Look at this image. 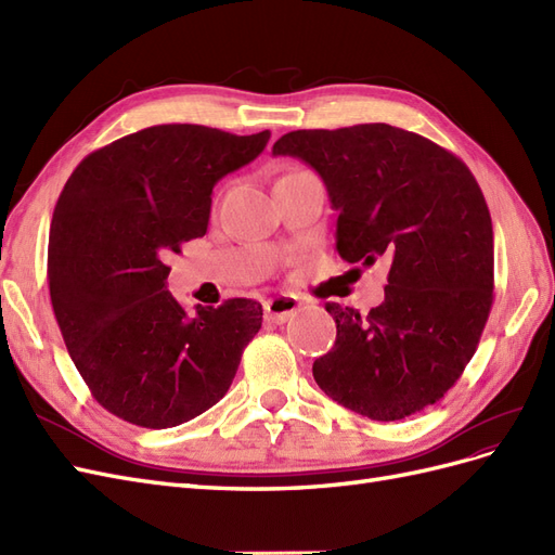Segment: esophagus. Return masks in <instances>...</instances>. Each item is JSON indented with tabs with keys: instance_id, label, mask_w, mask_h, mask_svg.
I'll use <instances>...</instances> for the list:
<instances>
[{
	"instance_id": "obj_1",
	"label": "esophagus",
	"mask_w": 555,
	"mask_h": 555,
	"mask_svg": "<svg viewBox=\"0 0 555 555\" xmlns=\"http://www.w3.org/2000/svg\"><path fill=\"white\" fill-rule=\"evenodd\" d=\"M263 310H266V322L284 324L296 317V312L300 310V304L296 296H275L271 300H266Z\"/></svg>"
}]
</instances>
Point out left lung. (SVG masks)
I'll return each instance as SVG.
<instances>
[{"mask_svg": "<svg viewBox=\"0 0 555 555\" xmlns=\"http://www.w3.org/2000/svg\"><path fill=\"white\" fill-rule=\"evenodd\" d=\"M273 155L322 176L347 263L391 261L382 306L326 304L338 335L312 365L319 389L373 422L438 402L493 306V224L475 176L438 143L384 122L289 131Z\"/></svg>", "mask_w": 555, "mask_h": 555, "instance_id": "1", "label": "left lung"}]
</instances>
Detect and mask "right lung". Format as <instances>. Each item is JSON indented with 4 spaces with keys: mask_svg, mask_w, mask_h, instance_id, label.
<instances>
[{
    "mask_svg": "<svg viewBox=\"0 0 555 555\" xmlns=\"http://www.w3.org/2000/svg\"><path fill=\"white\" fill-rule=\"evenodd\" d=\"M268 139L147 127L94 150L64 184L48 238L50 300L94 400L133 426L173 428L212 408L261 328L251 298L184 312L164 261L204 236L217 180Z\"/></svg>",
    "mask_w": 555,
    "mask_h": 555,
    "instance_id": "right-lung-1",
    "label": "right lung"
}]
</instances>
